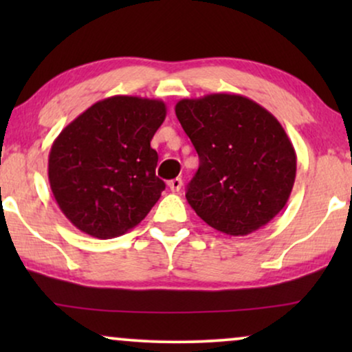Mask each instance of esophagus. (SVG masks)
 <instances>
[{
  "label": "esophagus",
  "instance_id": "esophagus-1",
  "mask_svg": "<svg viewBox=\"0 0 352 352\" xmlns=\"http://www.w3.org/2000/svg\"><path fill=\"white\" fill-rule=\"evenodd\" d=\"M168 187H170L173 192H179L182 187V179L181 177H175V179H171L170 182H168Z\"/></svg>",
  "mask_w": 352,
  "mask_h": 352
}]
</instances>
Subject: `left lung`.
<instances>
[{
    "label": "left lung",
    "mask_w": 352,
    "mask_h": 352,
    "mask_svg": "<svg viewBox=\"0 0 352 352\" xmlns=\"http://www.w3.org/2000/svg\"><path fill=\"white\" fill-rule=\"evenodd\" d=\"M199 153L186 199L211 228L248 235L276 218L290 199L296 153L271 112L240 94L181 99L175 107Z\"/></svg>",
    "instance_id": "obj_1"
}]
</instances>
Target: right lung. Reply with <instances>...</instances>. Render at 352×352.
<instances>
[{
  "instance_id": "1",
  "label": "right lung",
  "mask_w": 352,
  "mask_h": 352,
  "mask_svg": "<svg viewBox=\"0 0 352 352\" xmlns=\"http://www.w3.org/2000/svg\"><path fill=\"white\" fill-rule=\"evenodd\" d=\"M163 100L112 96L91 105L52 142L47 177L65 218L96 239H113L146 218L165 190L151 141Z\"/></svg>"
}]
</instances>
